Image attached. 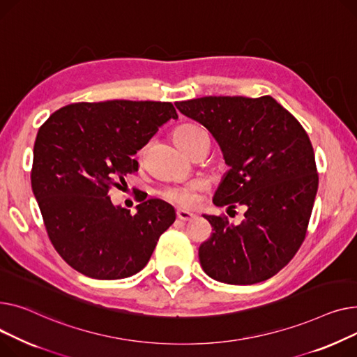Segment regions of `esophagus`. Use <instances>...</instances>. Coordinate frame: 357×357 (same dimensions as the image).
<instances>
[{"label": "esophagus", "mask_w": 357, "mask_h": 357, "mask_svg": "<svg viewBox=\"0 0 357 357\" xmlns=\"http://www.w3.org/2000/svg\"><path fill=\"white\" fill-rule=\"evenodd\" d=\"M177 218L183 222H188V220H193L196 216L192 213V212H187V211H181V208H178L177 211Z\"/></svg>", "instance_id": "esophagus-1"}]
</instances>
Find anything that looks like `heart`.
Masks as SVG:
<instances>
[{
  "mask_svg": "<svg viewBox=\"0 0 357 357\" xmlns=\"http://www.w3.org/2000/svg\"><path fill=\"white\" fill-rule=\"evenodd\" d=\"M204 132L200 127H195V125H185V127H180L174 131V139H187V138H192L197 134ZM206 183L202 180H193V181H188L185 184L181 185H173V187H167L162 190L161 196L169 200L172 203H176L181 207H193L197 202V196L200 192L206 190Z\"/></svg>",
  "mask_w": 357,
  "mask_h": 357,
  "instance_id": "1",
  "label": "heart"
}]
</instances>
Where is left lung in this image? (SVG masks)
Listing matches in <instances>:
<instances>
[{
  "label": "left lung",
  "instance_id": "left-lung-1",
  "mask_svg": "<svg viewBox=\"0 0 357 357\" xmlns=\"http://www.w3.org/2000/svg\"><path fill=\"white\" fill-rule=\"evenodd\" d=\"M176 107L208 130L229 165L213 203L246 208L241 225L203 215L213 227L199 248L203 271L234 285L274 277L300 249L317 195L307 132L272 96H204Z\"/></svg>",
  "mask_w": 357,
  "mask_h": 357
}]
</instances>
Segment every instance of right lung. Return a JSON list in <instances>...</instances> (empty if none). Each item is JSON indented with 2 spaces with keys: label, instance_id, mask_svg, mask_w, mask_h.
Instances as JSON below:
<instances>
[{
  "label": "right lung",
  "instance_id": "1",
  "mask_svg": "<svg viewBox=\"0 0 357 357\" xmlns=\"http://www.w3.org/2000/svg\"><path fill=\"white\" fill-rule=\"evenodd\" d=\"M177 118L170 102H77L40 127L31 188L54 249L80 274L95 280L137 274L174 223L169 203L144 200L131 215L112 204L108 192L138 172L137 151Z\"/></svg>",
  "mask_w": 357,
  "mask_h": 357
}]
</instances>
